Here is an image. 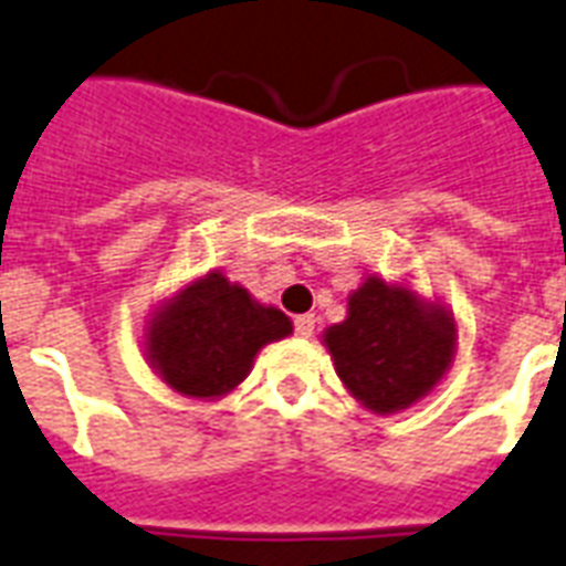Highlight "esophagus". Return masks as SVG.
I'll use <instances>...</instances> for the list:
<instances>
[{
    "mask_svg": "<svg viewBox=\"0 0 566 566\" xmlns=\"http://www.w3.org/2000/svg\"><path fill=\"white\" fill-rule=\"evenodd\" d=\"M294 329H296V336L300 338H308L312 333H315V317L312 315H300L294 321Z\"/></svg>",
    "mask_w": 566,
    "mask_h": 566,
    "instance_id": "1",
    "label": "esophagus"
}]
</instances>
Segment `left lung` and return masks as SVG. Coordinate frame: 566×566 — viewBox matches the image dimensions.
I'll list each match as a JSON object with an SVG mask.
<instances>
[{
    "label": "left lung",
    "instance_id": "1",
    "mask_svg": "<svg viewBox=\"0 0 566 566\" xmlns=\"http://www.w3.org/2000/svg\"><path fill=\"white\" fill-rule=\"evenodd\" d=\"M455 317L411 284L363 279L347 317L324 329L336 375L371 413H396L429 396L455 357Z\"/></svg>",
    "mask_w": 566,
    "mask_h": 566
}]
</instances>
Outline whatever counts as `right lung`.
Returning a JSON list of instances; mask_svg holds the SVG:
<instances>
[{
	"instance_id": "1",
	"label": "right lung",
	"mask_w": 566,
	"mask_h": 566,
	"mask_svg": "<svg viewBox=\"0 0 566 566\" xmlns=\"http://www.w3.org/2000/svg\"><path fill=\"white\" fill-rule=\"evenodd\" d=\"M291 333L294 324L284 312L212 270L155 308L144 354L167 387L207 401L233 392L249 378L258 350Z\"/></svg>"
}]
</instances>
